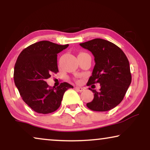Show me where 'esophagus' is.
Masks as SVG:
<instances>
[{"label": "esophagus", "instance_id": "obj_1", "mask_svg": "<svg viewBox=\"0 0 150 150\" xmlns=\"http://www.w3.org/2000/svg\"><path fill=\"white\" fill-rule=\"evenodd\" d=\"M75 89H76V90H77L78 91H80V92L83 91L84 90H85L83 87H76Z\"/></svg>", "mask_w": 150, "mask_h": 150}]
</instances>
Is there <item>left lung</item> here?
I'll return each mask as SVG.
<instances>
[{"mask_svg":"<svg viewBox=\"0 0 150 150\" xmlns=\"http://www.w3.org/2000/svg\"><path fill=\"white\" fill-rule=\"evenodd\" d=\"M80 46L91 51L96 64L88 86L100 83L93 100L87 104L94 111H107L118 105L124 99L132 81L128 59L122 49L113 43L102 39H94L81 43Z\"/></svg>","mask_w":150,"mask_h":150,"instance_id":"8db88e82","label":"left lung"}]
</instances>
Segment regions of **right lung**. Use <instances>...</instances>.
<instances>
[{
  "mask_svg": "<svg viewBox=\"0 0 150 150\" xmlns=\"http://www.w3.org/2000/svg\"><path fill=\"white\" fill-rule=\"evenodd\" d=\"M68 46L41 41L24 48L18 57L14 83L24 102L36 112L48 114L57 110L65 91L73 88L65 82L57 87H50L46 82L59 71L57 54Z\"/></svg>",
  "mask_w": 150,
  "mask_h": 150,
  "instance_id": "right-lung-1",
  "label": "right lung"
}]
</instances>
